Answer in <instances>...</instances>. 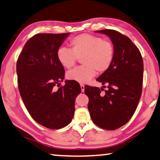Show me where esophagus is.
<instances>
[{
  "label": "esophagus",
  "instance_id": "esophagus-1",
  "mask_svg": "<svg viewBox=\"0 0 160 160\" xmlns=\"http://www.w3.org/2000/svg\"><path fill=\"white\" fill-rule=\"evenodd\" d=\"M80 87H81V91L84 92V85L82 83L80 84Z\"/></svg>",
  "mask_w": 160,
  "mask_h": 160
}]
</instances>
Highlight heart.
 Wrapping results in <instances>:
<instances>
[{"instance_id": "b5f03b06", "label": "heart", "mask_w": 160, "mask_h": 160, "mask_svg": "<svg viewBox=\"0 0 160 160\" xmlns=\"http://www.w3.org/2000/svg\"><path fill=\"white\" fill-rule=\"evenodd\" d=\"M70 49L59 48L57 58L63 68L71 69L81 58V67L69 71L67 78L79 83H87L94 77L97 70L99 73L106 72L111 67L115 55L112 42L97 35L81 34L70 40Z\"/></svg>"}]
</instances>
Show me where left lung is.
<instances>
[{"label":"left lung","instance_id":"1","mask_svg":"<svg viewBox=\"0 0 160 160\" xmlns=\"http://www.w3.org/2000/svg\"><path fill=\"white\" fill-rule=\"evenodd\" d=\"M108 35L112 41L115 55L108 70L97 81L107 85L103 88L85 86L88 111L98 127L114 130L125 125L137 109L142 92L143 62L139 49L127 36L115 30L96 31Z\"/></svg>","mask_w":160,"mask_h":160}]
</instances>
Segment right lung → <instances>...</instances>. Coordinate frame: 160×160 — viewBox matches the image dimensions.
<instances>
[{
  "instance_id": "right-lung-1",
  "label": "right lung",
  "mask_w": 160,
  "mask_h": 160,
  "mask_svg": "<svg viewBox=\"0 0 160 160\" xmlns=\"http://www.w3.org/2000/svg\"><path fill=\"white\" fill-rule=\"evenodd\" d=\"M70 32L38 33L26 42L17 62L20 95L28 113L44 127L58 129L72 121L74 101L81 91L78 83L66 81L57 52Z\"/></svg>"
}]
</instances>
